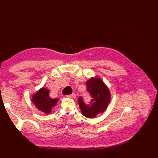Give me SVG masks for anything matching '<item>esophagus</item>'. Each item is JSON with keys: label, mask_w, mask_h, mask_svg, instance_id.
I'll use <instances>...</instances> for the list:
<instances>
[{"label": "esophagus", "mask_w": 158, "mask_h": 158, "mask_svg": "<svg viewBox=\"0 0 158 158\" xmlns=\"http://www.w3.org/2000/svg\"><path fill=\"white\" fill-rule=\"evenodd\" d=\"M68 97H69V98H75L76 97V95H75V94H72L68 95Z\"/></svg>", "instance_id": "esophagus-1"}]
</instances>
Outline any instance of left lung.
<instances>
[{
	"instance_id": "left-lung-1",
	"label": "left lung",
	"mask_w": 158,
	"mask_h": 158,
	"mask_svg": "<svg viewBox=\"0 0 158 158\" xmlns=\"http://www.w3.org/2000/svg\"><path fill=\"white\" fill-rule=\"evenodd\" d=\"M87 91L92 97L90 103L87 105L82 96L79 97L78 102L81 113L88 118H93L105 111L110 99L108 88L98 77L91 78L86 82Z\"/></svg>"
}]
</instances>
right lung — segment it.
<instances>
[{"label":"right lung","mask_w":158,"mask_h":158,"mask_svg":"<svg viewBox=\"0 0 158 158\" xmlns=\"http://www.w3.org/2000/svg\"><path fill=\"white\" fill-rule=\"evenodd\" d=\"M49 94V90L43 88L32 96V101L36 108L47 114L51 113L52 109L58 101V98H50Z\"/></svg>","instance_id":"obj_1"}]
</instances>
